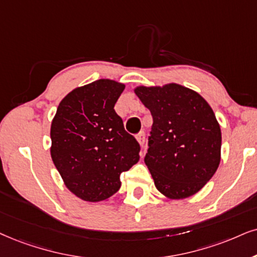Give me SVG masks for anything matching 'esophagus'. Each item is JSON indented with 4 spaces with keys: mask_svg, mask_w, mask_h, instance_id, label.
I'll return each instance as SVG.
<instances>
[{
    "mask_svg": "<svg viewBox=\"0 0 257 257\" xmlns=\"http://www.w3.org/2000/svg\"><path fill=\"white\" fill-rule=\"evenodd\" d=\"M145 139H146V135H145L144 132L139 133V134L136 135V140H138V142L140 144V146H141V147H144V145H145Z\"/></svg>",
    "mask_w": 257,
    "mask_h": 257,
    "instance_id": "34e87169",
    "label": "esophagus"
}]
</instances>
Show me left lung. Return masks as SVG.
Returning <instances> with one entry per match:
<instances>
[{
    "instance_id": "8db88e82",
    "label": "left lung",
    "mask_w": 257,
    "mask_h": 257,
    "mask_svg": "<svg viewBox=\"0 0 257 257\" xmlns=\"http://www.w3.org/2000/svg\"><path fill=\"white\" fill-rule=\"evenodd\" d=\"M134 92L153 116L145 162L155 187L170 199L193 196L220 162L222 133L212 108L175 83L138 86Z\"/></svg>"
}]
</instances>
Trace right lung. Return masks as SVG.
<instances>
[{
    "label": "right lung",
    "mask_w": 257,
    "mask_h": 257,
    "mask_svg": "<svg viewBox=\"0 0 257 257\" xmlns=\"http://www.w3.org/2000/svg\"><path fill=\"white\" fill-rule=\"evenodd\" d=\"M125 85L111 79L76 87L51 124V157L65 186L85 201L106 200L119 175L139 161L140 145L124 131L115 106Z\"/></svg>",
    "instance_id": "1"
}]
</instances>
